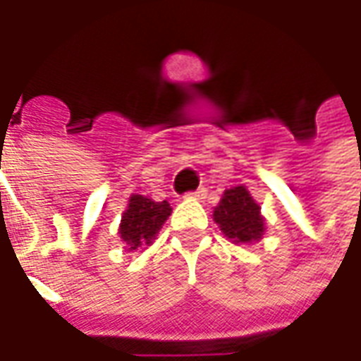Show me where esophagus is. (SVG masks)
<instances>
[{"instance_id":"34e87169","label":"esophagus","mask_w":361,"mask_h":361,"mask_svg":"<svg viewBox=\"0 0 361 361\" xmlns=\"http://www.w3.org/2000/svg\"><path fill=\"white\" fill-rule=\"evenodd\" d=\"M204 195H207V189L204 188H199L195 189V191H189V193H185V197H189V199H203Z\"/></svg>"}]
</instances>
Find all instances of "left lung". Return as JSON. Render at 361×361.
Instances as JSON below:
<instances>
[{"label": "left lung", "instance_id": "1", "mask_svg": "<svg viewBox=\"0 0 361 361\" xmlns=\"http://www.w3.org/2000/svg\"><path fill=\"white\" fill-rule=\"evenodd\" d=\"M212 216L224 235L234 243L261 240L265 230V220L259 212V204L243 185L226 189Z\"/></svg>", "mask_w": 361, "mask_h": 361}]
</instances>
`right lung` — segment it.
Wrapping results in <instances>:
<instances>
[{
	"instance_id": "right-lung-1",
	"label": "right lung",
	"mask_w": 361,
	"mask_h": 361,
	"mask_svg": "<svg viewBox=\"0 0 361 361\" xmlns=\"http://www.w3.org/2000/svg\"><path fill=\"white\" fill-rule=\"evenodd\" d=\"M170 212L172 209H170L168 201L157 203L149 197H131L129 207L121 216V226H119V235L127 243L129 251L150 245L154 235L158 234V230L170 216Z\"/></svg>"
}]
</instances>
